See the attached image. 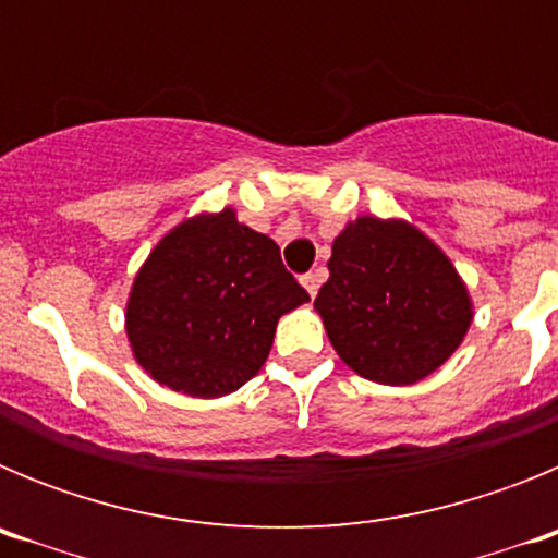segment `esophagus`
<instances>
[{"label": "esophagus", "instance_id": "1", "mask_svg": "<svg viewBox=\"0 0 558 558\" xmlns=\"http://www.w3.org/2000/svg\"><path fill=\"white\" fill-rule=\"evenodd\" d=\"M322 279H324V274L315 268V270H310V274L302 276V284L307 288L310 295H315V293H318V288H322Z\"/></svg>", "mask_w": 558, "mask_h": 558}]
</instances>
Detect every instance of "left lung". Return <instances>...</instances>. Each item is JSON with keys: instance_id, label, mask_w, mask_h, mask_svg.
I'll use <instances>...</instances> for the list:
<instances>
[{"instance_id": "8db88e82", "label": "left lung", "mask_w": 558, "mask_h": 558, "mask_svg": "<svg viewBox=\"0 0 558 558\" xmlns=\"http://www.w3.org/2000/svg\"><path fill=\"white\" fill-rule=\"evenodd\" d=\"M315 307L340 360L386 386L436 372L472 322L450 259L413 226L379 218L354 220L335 240Z\"/></svg>"}]
</instances>
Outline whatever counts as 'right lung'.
Instances as JSON below:
<instances>
[{
  "label": "right lung",
  "mask_w": 558,
  "mask_h": 558,
  "mask_svg": "<svg viewBox=\"0 0 558 558\" xmlns=\"http://www.w3.org/2000/svg\"><path fill=\"white\" fill-rule=\"evenodd\" d=\"M307 299L279 245L223 209L186 220L153 248L131 290L128 338L161 386L223 397L263 368L276 322Z\"/></svg>",
  "instance_id": "1"
}]
</instances>
